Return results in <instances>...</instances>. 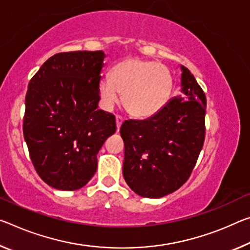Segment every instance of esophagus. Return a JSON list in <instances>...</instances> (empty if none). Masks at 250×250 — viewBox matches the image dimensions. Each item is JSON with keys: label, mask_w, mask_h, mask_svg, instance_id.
<instances>
[{"label": "esophagus", "mask_w": 250, "mask_h": 250, "mask_svg": "<svg viewBox=\"0 0 250 250\" xmlns=\"http://www.w3.org/2000/svg\"><path fill=\"white\" fill-rule=\"evenodd\" d=\"M122 122H124V118H122L121 116H117L116 117V125H117V131H119L121 128V125Z\"/></svg>", "instance_id": "esophagus-1"}]
</instances>
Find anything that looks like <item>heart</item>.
I'll use <instances>...</instances> for the list:
<instances>
[{
    "label": "heart",
    "mask_w": 250,
    "mask_h": 250,
    "mask_svg": "<svg viewBox=\"0 0 250 250\" xmlns=\"http://www.w3.org/2000/svg\"><path fill=\"white\" fill-rule=\"evenodd\" d=\"M172 75L168 68L157 62L126 59L111 69L110 79L98 83L101 105L111 110L120 101L137 118L156 116L171 97Z\"/></svg>",
    "instance_id": "heart-1"
}]
</instances>
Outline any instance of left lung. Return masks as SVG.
Returning a JSON list of instances; mask_svg holds the SVG:
<instances>
[{"label": "left lung", "instance_id": "1", "mask_svg": "<svg viewBox=\"0 0 250 250\" xmlns=\"http://www.w3.org/2000/svg\"><path fill=\"white\" fill-rule=\"evenodd\" d=\"M184 97L170 99L156 116L126 120L124 178L141 197L161 198L179 189L191 173L205 140L206 96L195 77L180 65Z\"/></svg>", "mask_w": 250, "mask_h": 250}]
</instances>
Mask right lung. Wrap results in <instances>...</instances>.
<instances>
[{
  "mask_svg": "<svg viewBox=\"0 0 250 250\" xmlns=\"http://www.w3.org/2000/svg\"><path fill=\"white\" fill-rule=\"evenodd\" d=\"M104 51L54 54L31 79L23 134L35 170L59 190H78L97 171V154L116 132L113 114L98 109Z\"/></svg>",
  "mask_w": 250,
  "mask_h": 250,
  "instance_id": "1",
  "label": "right lung"
}]
</instances>
